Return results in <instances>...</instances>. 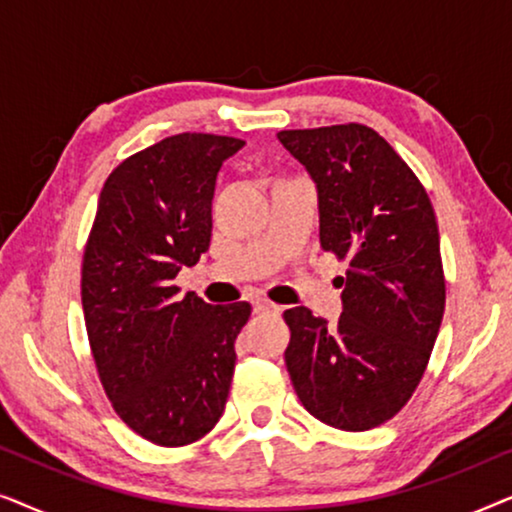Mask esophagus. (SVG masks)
I'll return each mask as SVG.
<instances>
[{"mask_svg": "<svg viewBox=\"0 0 512 512\" xmlns=\"http://www.w3.org/2000/svg\"><path fill=\"white\" fill-rule=\"evenodd\" d=\"M254 310L256 312H265V314H279V312H282V307L275 305V303H270V300H265V298H256L254 300Z\"/></svg>", "mask_w": 512, "mask_h": 512, "instance_id": "1", "label": "esophagus"}]
</instances>
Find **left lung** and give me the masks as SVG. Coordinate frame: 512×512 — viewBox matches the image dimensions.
<instances>
[{
	"label": "left lung",
	"instance_id": "left-lung-1",
	"mask_svg": "<svg viewBox=\"0 0 512 512\" xmlns=\"http://www.w3.org/2000/svg\"><path fill=\"white\" fill-rule=\"evenodd\" d=\"M319 191V240L349 270L342 317L284 312L293 389L342 431L375 429L415 394L445 312L438 223L426 188L387 139L361 123L277 132Z\"/></svg>",
	"mask_w": 512,
	"mask_h": 512
}]
</instances>
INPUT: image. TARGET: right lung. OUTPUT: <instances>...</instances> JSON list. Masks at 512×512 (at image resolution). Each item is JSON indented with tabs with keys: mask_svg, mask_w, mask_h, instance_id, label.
Listing matches in <instances>:
<instances>
[{
	"mask_svg": "<svg viewBox=\"0 0 512 512\" xmlns=\"http://www.w3.org/2000/svg\"><path fill=\"white\" fill-rule=\"evenodd\" d=\"M242 146L181 132L125 158L104 181L83 251V317L104 394L163 447L195 443L219 422L251 314L244 300L209 305L174 286L209 249L216 174Z\"/></svg>",
	"mask_w": 512,
	"mask_h": 512,
	"instance_id": "1",
	"label": "right lung"
}]
</instances>
